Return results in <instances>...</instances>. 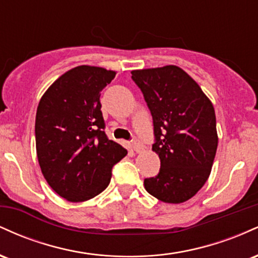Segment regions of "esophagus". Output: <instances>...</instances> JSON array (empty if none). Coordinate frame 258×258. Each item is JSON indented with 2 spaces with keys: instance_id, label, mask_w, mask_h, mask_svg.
<instances>
[{
  "instance_id": "obj_1",
  "label": "esophagus",
  "mask_w": 258,
  "mask_h": 258,
  "mask_svg": "<svg viewBox=\"0 0 258 258\" xmlns=\"http://www.w3.org/2000/svg\"><path fill=\"white\" fill-rule=\"evenodd\" d=\"M132 148H133V150H135V152L139 153L142 149H143V146H142V144H141V142L136 139V141L132 142Z\"/></svg>"
}]
</instances>
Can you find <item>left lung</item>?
I'll use <instances>...</instances> for the list:
<instances>
[{
  "instance_id": "1",
  "label": "left lung",
  "mask_w": 258,
  "mask_h": 258,
  "mask_svg": "<svg viewBox=\"0 0 258 258\" xmlns=\"http://www.w3.org/2000/svg\"><path fill=\"white\" fill-rule=\"evenodd\" d=\"M132 80L153 117L160 171L144 179L156 199L180 204L205 184L217 150L215 109L199 85L176 65L135 70Z\"/></svg>"
}]
</instances>
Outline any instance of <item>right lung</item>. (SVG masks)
<instances>
[{
	"mask_svg": "<svg viewBox=\"0 0 258 258\" xmlns=\"http://www.w3.org/2000/svg\"><path fill=\"white\" fill-rule=\"evenodd\" d=\"M116 73L81 65L53 82L38 103L35 138L47 183L80 203L102 193L127 150L105 135L100 92Z\"/></svg>",
	"mask_w": 258,
	"mask_h": 258,
	"instance_id": "right-lung-1",
	"label": "right lung"
}]
</instances>
